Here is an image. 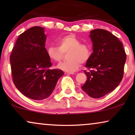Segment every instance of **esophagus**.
<instances>
[{
  "mask_svg": "<svg viewBox=\"0 0 135 135\" xmlns=\"http://www.w3.org/2000/svg\"><path fill=\"white\" fill-rule=\"evenodd\" d=\"M65 74H74V73H68V72H66Z\"/></svg>",
  "mask_w": 135,
  "mask_h": 135,
  "instance_id": "1",
  "label": "esophagus"
}]
</instances>
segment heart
Here are the masks:
<instances>
[{
	"label": "heart",
	"mask_w": 135,
	"mask_h": 135,
	"mask_svg": "<svg viewBox=\"0 0 135 135\" xmlns=\"http://www.w3.org/2000/svg\"><path fill=\"white\" fill-rule=\"evenodd\" d=\"M59 47L51 45L47 48V54L52 61L59 62L63 56L64 53H68V61L61 62L57 66L62 71L74 73L80 68L81 62L84 63L89 60L91 55L90 45L81 44L80 40L74 34L62 36L58 40Z\"/></svg>",
	"instance_id": "1"
}]
</instances>
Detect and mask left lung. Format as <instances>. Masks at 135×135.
<instances>
[{
    "label": "left lung",
    "mask_w": 135,
    "mask_h": 135,
    "mask_svg": "<svg viewBox=\"0 0 135 135\" xmlns=\"http://www.w3.org/2000/svg\"><path fill=\"white\" fill-rule=\"evenodd\" d=\"M93 45L91 56L84 71L87 79L83 91L94 98L103 97L113 91L122 80L127 56L123 44L109 31L95 29L90 31Z\"/></svg>",
    "instance_id": "8db88e82"
}]
</instances>
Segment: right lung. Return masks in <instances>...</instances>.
<instances>
[{"mask_svg":"<svg viewBox=\"0 0 135 135\" xmlns=\"http://www.w3.org/2000/svg\"><path fill=\"white\" fill-rule=\"evenodd\" d=\"M46 38L44 27H31L18 37L10 57L15 85L23 95L37 101L49 97L64 75L61 70L50 69Z\"/></svg>","mask_w":135,"mask_h":135,"instance_id":"right-lung-1","label":"right lung"}]
</instances>
